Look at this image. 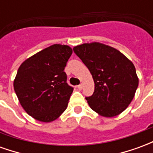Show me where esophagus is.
Masks as SVG:
<instances>
[{"mask_svg":"<svg viewBox=\"0 0 153 153\" xmlns=\"http://www.w3.org/2000/svg\"><path fill=\"white\" fill-rule=\"evenodd\" d=\"M77 88H78L79 90H82V88H83V85H82V84L78 85V86H77Z\"/></svg>","mask_w":153,"mask_h":153,"instance_id":"esophagus-1","label":"esophagus"}]
</instances>
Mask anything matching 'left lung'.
<instances>
[{"mask_svg":"<svg viewBox=\"0 0 153 153\" xmlns=\"http://www.w3.org/2000/svg\"><path fill=\"white\" fill-rule=\"evenodd\" d=\"M73 50L94 80L93 95L85 97L90 107L105 117L123 112L138 86L134 64L118 50L98 42L82 44Z\"/></svg>","mask_w":153,"mask_h":153,"instance_id":"8db88e82","label":"left lung"}]
</instances>
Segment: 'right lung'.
Here are the masks:
<instances>
[{
  "instance_id": "1",
  "label": "right lung",
  "mask_w": 153,
  "mask_h": 153,
  "mask_svg": "<svg viewBox=\"0 0 153 153\" xmlns=\"http://www.w3.org/2000/svg\"><path fill=\"white\" fill-rule=\"evenodd\" d=\"M71 55L70 47L55 44L29 57L19 66L14 88L30 116L51 122L65 111L74 90L67 83L64 71Z\"/></svg>"
}]
</instances>
